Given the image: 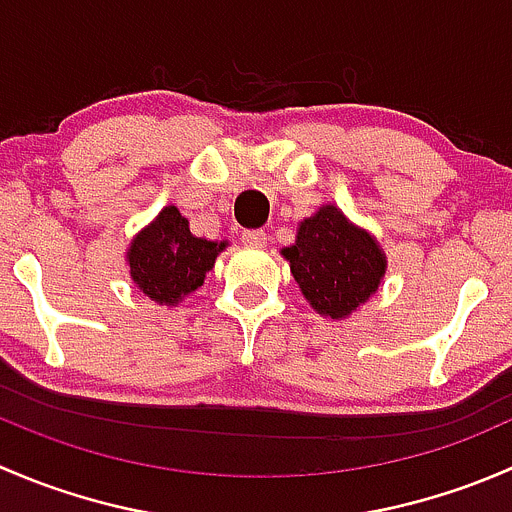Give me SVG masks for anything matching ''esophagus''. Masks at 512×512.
I'll list each match as a JSON object with an SVG mask.
<instances>
[{"instance_id": "34e87169", "label": "esophagus", "mask_w": 512, "mask_h": 512, "mask_svg": "<svg viewBox=\"0 0 512 512\" xmlns=\"http://www.w3.org/2000/svg\"><path fill=\"white\" fill-rule=\"evenodd\" d=\"M242 242L250 247H265L267 245V232L265 230H245L242 232Z\"/></svg>"}]
</instances>
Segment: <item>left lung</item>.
I'll use <instances>...</instances> for the list:
<instances>
[{
    "label": "left lung",
    "mask_w": 512,
    "mask_h": 512,
    "mask_svg": "<svg viewBox=\"0 0 512 512\" xmlns=\"http://www.w3.org/2000/svg\"><path fill=\"white\" fill-rule=\"evenodd\" d=\"M304 299L322 317L344 319L376 292L386 275V255L366 230L349 223L337 205H322L297 227L282 250Z\"/></svg>",
    "instance_id": "obj_1"
}]
</instances>
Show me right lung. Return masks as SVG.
<instances>
[{"label": "right lung", "mask_w": 512, "mask_h": 512, "mask_svg": "<svg viewBox=\"0 0 512 512\" xmlns=\"http://www.w3.org/2000/svg\"><path fill=\"white\" fill-rule=\"evenodd\" d=\"M227 242L195 237L175 205L158 213L151 225L131 240L126 262L133 285L153 302L175 307L205 282Z\"/></svg>", "instance_id": "obj_1"}]
</instances>
